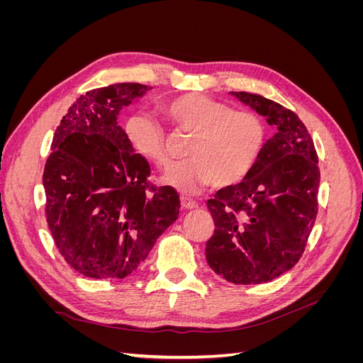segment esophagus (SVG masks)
Returning <instances> with one entry per match:
<instances>
[{
  "mask_svg": "<svg viewBox=\"0 0 363 363\" xmlns=\"http://www.w3.org/2000/svg\"><path fill=\"white\" fill-rule=\"evenodd\" d=\"M180 204H182V208L183 211H194V208L199 207V204H196L195 201L186 199V196H182L180 199Z\"/></svg>",
  "mask_w": 363,
  "mask_h": 363,
  "instance_id": "obj_1",
  "label": "esophagus"
}]
</instances>
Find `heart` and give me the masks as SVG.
I'll return each instance as SVG.
<instances>
[{"label": "heart", "instance_id": "1", "mask_svg": "<svg viewBox=\"0 0 363 363\" xmlns=\"http://www.w3.org/2000/svg\"><path fill=\"white\" fill-rule=\"evenodd\" d=\"M162 113L180 130L191 131L186 155L163 171L162 182L183 194H196L215 183L228 188L242 182L255 167L265 142V124L256 113L232 107L203 94H186L167 101ZM124 136L136 155L167 164L164 131L147 112L130 113Z\"/></svg>", "mask_w": 363, "mask_h": 363}]
</instances>
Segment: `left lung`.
I'll return each instance as SVG.
<instances>
[{"instance_id":"8db88e82","label":"left lung","mask_w":363,"mask_h":363,"mask_svg":"<svg viewBox=\"0 0 363 363\" xmlns=\"http://www.w3.org/2000/svg\"><path fill=\"white\" fill-rule=\"evenodd\" d=\"M277 128L247 177L207 201L215 232L206 260L235 284L271 281L304 252L318 212L320 168L313 140L289 108L268 98L230 92Z\"/></svg>"}]
</instances>
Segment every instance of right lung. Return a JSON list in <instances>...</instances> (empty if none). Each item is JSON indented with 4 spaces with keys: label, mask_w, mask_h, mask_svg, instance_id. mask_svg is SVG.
Listing matches in <instances>:
<instances>
[{
    "label": "right lung",
    "mask_w": 363,
    "mask_h": 363,
    "mask_svg": "<svg viewBox=\"0 0 363 363\" xmlns=\"http://www.w3.org/2000/svg\"><path fill=\"white\" fill-rule=\"evenodd\" d=\"M152 89L118 83L82 95L60 121L43 169L47 223L63 259L91 279H124L179 216V194L148 186V162L118 125Z\"/></svg>",
    "instance_id": "right-lung-1"
}]
</instances>
